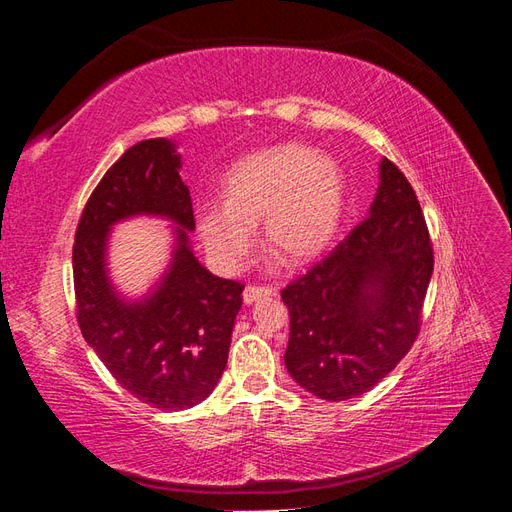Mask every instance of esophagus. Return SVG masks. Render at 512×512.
Here are the masks:
<instances>
[{"instance_id": "obj_1", "label": "esophagus", "mask_w": 512, "mask_h": 512, "mask_svg": "<svg viewBox=\"0 0 512 512\" xmlns=\"http://www.w3.org/2000/svg\"><path fill=\"white\" fill-rule=\"evenodd\" d=\"M275 290L271 286H256V284H247L243 290V301L247 305H252L254 301H258L260 297H269Z\"/></svg>"}]
</instances>
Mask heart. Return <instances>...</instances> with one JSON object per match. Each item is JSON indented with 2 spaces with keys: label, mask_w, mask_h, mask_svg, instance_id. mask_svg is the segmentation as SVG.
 Returning a JSON list of instances; mask_svg holds the SVG:
<instances>
[{
  "label": "heart",
  "mask_w": 512,
  "mask_h": 512,
  "mask_svg": "<svg viewBox=\"0 0 512 512\" xmlns=\"http://www.w3.org/2000/svg\"><path fill=\"white\" fill-rule=\"evenodd\" d=\"M346 207V177L337 162L307 145H277L232 166L224 205L198 213V232L222 269H235L250 252L262 222L267 250L286 265L322 254L337 235Z\"/></svg>",
  "instance_id": "1"
}]
</instances>
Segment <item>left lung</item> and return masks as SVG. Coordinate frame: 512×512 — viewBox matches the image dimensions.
<instances>
[{
    "instance_id": "1",
    "label": "left lung",
    "mask_w": 512,
    "mask_h": 512,
    "mask_svg": "<svg viewBox=\"0 0 512 512\" xmlns=\"http://www.w3.org/2000/svg\"><path fill=\"white\" fill-rule=\"evenodd\" d=\"M431 273L423 209L406 175L384 158L367 218L282 290L290 376L327 401L374 389L416 342Z\"/></svg>"
}]
</instances>
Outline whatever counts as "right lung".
I'll use <instances>...</instances> for the list:
<instances>
[{"instance_id":"obj_1","label":"right lung","mask_w":512,"mask_h":512,"mask_svg":"<svg viewBox=\"0 0 512 512\" xmlns=\"http://www.w3.org/2000/svg\"><path fill=\"white\" fill-rule=\"evenodd\" d=\"M179 166L181 156L166 138L130 147L87 198L72 247L76 320L85 342L123 389L160 410L192 408L215 389L245 288L211 275L194 258L192 196ZM138 212L177 221L180 243L152 297L123 304L105 277V235L111 223Z\"/></svg>"}]
</instances>
